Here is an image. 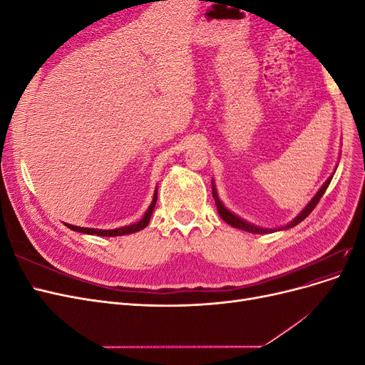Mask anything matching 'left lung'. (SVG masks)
<instances>
[{
	"label": "left lung",
	"mask_w": 365,
	"mask_h": 365,
	"mask_svg": "<svg viewBox=\"0 0 365 365\" xmlns=\"http://www.w3.org/2000/svg\"><path fill=\"white\" fill-rule=\"evenodd\" d=\"M332 178L334 176H330V178L323 184V187L322 189L318 190V193L314 196V200L307 204V207L303 210V212L298 215L291 224H288L286 225L284 228H291V227H295L297 224H300L302 220H304L309 215L312 213V210L317 207V204L319 202V200H322L323 197V195H324V192H326V189L329 187V184H330V181H332ZM212 190H213V197H215V202H216V207H217V212H219V216L222 217L227 224H230L231 227H235V228H239V230H244V231H248V233H256V235H264V233H272V231H275V230H268V228H259V227H256V225H251V224H248V222H245V220H242L240 217H237V216H235L233 213L231 212H228V210L222 205V202L219 201V197H217V193H216V189H215V185L212 187ZM279 230H283V228H279Z\"/></svg>",
	"instance_id": "left-lung-1"
}]
</instances>
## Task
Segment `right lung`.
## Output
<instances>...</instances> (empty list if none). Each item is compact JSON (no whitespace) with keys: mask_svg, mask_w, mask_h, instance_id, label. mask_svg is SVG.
Masks as SVG:
<instances>
[{"mask_svg":"<svg viewBox=\"0 0 365 365\" xmlns=\"http://www.w3.org/2000/svg\"><path fill=\"white\" fill-rule=\"evenodd\" d=\"M157 204V192L153 195V201L149 205L148 212L143 216L141 220H138L137 224H132L128 227H121V228H115V230H96V228H83V227H76V225H70L67 224L68 228L74 230V231H79V233H85V235H96V236H105V237H114V236H125V235H130V233H135V231H140L143 228H146L149 220H150V215L153 212V208H155Z\"/></svg>","mask_w":365,"mask_h":365,"instance_id":"add662e5","label":"right lung"}]
</instances>
